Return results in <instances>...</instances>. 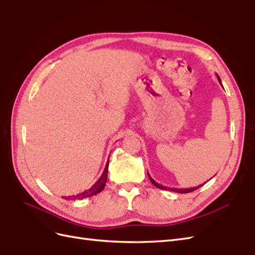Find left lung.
I'll use <instances>...</instances> for the list:
<instances>
[{"instance_id": "obj_1", "label": "left lung", "mask_w": 255, "mask_h": 255, "mask_svg": "<svg viewBox=\"0 0 255 255\" xmlns=\"http://www.w3.org/2000/svg\"><path fill=\"white\" fill-rule=\"evenodd\" d=\"M217 78H218V80H219V82H220V84H221V80H220V78H219V76L217 75ZM222 85V84H221ZM148 178H149V180L151 181V184L154 185V186H156L157 188H159V189H162V190H169V191H174V192H177V193H189V192H192V191H194V190H196V189H199L200 187H202L203 185H200V186H198V187H193V188H188V189H175V188H169V187H165V186H162V185H160V184H158V183H156V181L151 178V176L149 175L148 174Z\"/></svg>"}]
</instances>
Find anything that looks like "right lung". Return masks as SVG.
Here are the masks:
<instances>
[{
    "mask_svg": "<svg viewBox=\"0 0 255 255\" xmlns=\"http://www.w3.org/2000/svg\"><path fill=\"white\" fill-rule=\"evenodd\" d=\"M108 166H109V161H108V163L106 164V168H105V171L103 172V175L100 176V178L96 181V183L94 184L87 191H84V192L81 193V194H78V195L74 196V199H77V198H78V199L89 198V196L95 195V194H97V193L103 191L105 186H106V181H107V177H108Z\"/></svg>",
    "mask_w": 255,
    "mask_h": 255,
    "instance_id": "obj_1",
    "label": "right lung"
}]
</instances>
